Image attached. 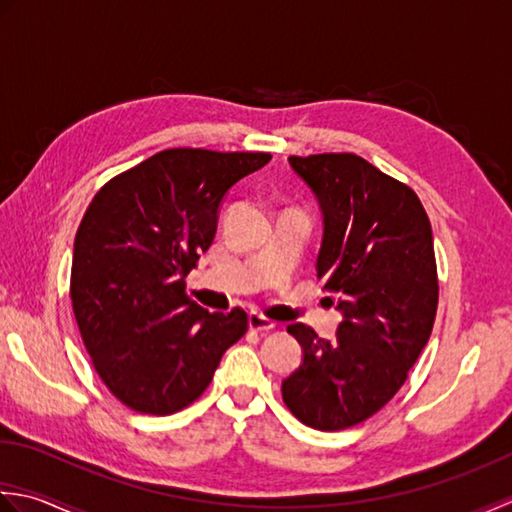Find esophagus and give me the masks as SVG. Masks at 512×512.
Here are the masks:
<instances>
[{"mask_svg":"<svg viewBox=\"0 0 512 512\" xmlns=\"http://www.w3.org/2000/svg\"><path fill=\"white\" fill-rule=\"evenodd\" d=\"M247 322H249V329H254V331H271L276 327L274 320L265 318L263 314H258V311H252V314H249V318H247Z\"/></svg>","mask_w":512,"mask_h":512,"instance_id":"esophagus-1","label":"esophagus"}]
</instances>
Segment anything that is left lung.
<instances>
[{
	"label": "left lung",
	"instance_id": "obj_1",
	"mask_svg": "<svg viewBox=\"0 0 512 512\" xmlns=\"http://www.w3.org/2000/svg\"><path fill=\"white\" fill-rule=\"evenodd\" d=\"M322 212L318 278L342 314L336 340L296 322L287 331L302 364L283 400L302 424L349 429L378 413L404 384L437 311L433 232L409 185L362 156H289Z\"/></svg>",
	"mask_w": 512,
	"mask_h": 512
}]
</instances>
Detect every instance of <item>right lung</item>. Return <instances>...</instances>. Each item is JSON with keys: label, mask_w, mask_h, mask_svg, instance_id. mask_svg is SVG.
Instances as JSON below:
<instances>
[{"label": "right lung", "mask_w": 512, "mask_h": 512, "mask_svg": "<svg viewBox=\"0 0 512 512\" xmlns=\"http://www.w3.org/2000/svg\"><path fill=\"white\" fill-rule=\"evenodd\" d=\"M267 152L174 148L114 176L75 236L70 300L103 384L125 406L170 415L201 398L247 314L185 296V276L210 249L229 187Z\"/></svg>", "instance_id": "1"}]
</instances>
